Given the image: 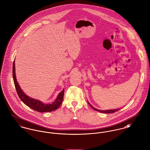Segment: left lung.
Instances as JSON below:
<instances>
[{"label":"left lung","instance_id":"obj_1","mask_svg":"<svg viewBox=\"0 0 150 150\" xmlns=\"http://www.w3.org/2000/svg\"><path fill=\"white\" fill-rule=\"evenodd\" d=\"M88 103L89 104V105L92 107L93 110H95V111H99V112H102V113H105V114H111V113H114V112H115L116 111H119V110H120V109H116V110H105V111L99 110H98V109H96V108L93 107L92 105H91L88 102Z\"/></svg>","mask_w":150,"mask_h":150}]
</instances>
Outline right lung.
<instances>
[{"instance_id":"add662e5","label":"right lung","mask_w":150,"mask_h":150,"mask_svg":"<svg viewBox=\"0 0 150 150\" xmlns=\"http://www.w3.org/2000/svg\"><path fill=\"white\" fill-rule=\"evenodd\" d=\"M12 76L13 79L15 84V87L17 93L20 98L21 100L24 103L31 108L33 109L38 112H51L54 111L59 108L63 100L64 92V90L63 89L58 95L57 98L54 102L51 104L43 103L38 100H36L33 98H30L24 93L22 90L21 89L16 79L15 75V61L13 62V67H12Z\"/></svg>"}]
</instances>
